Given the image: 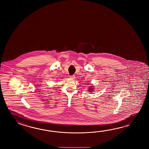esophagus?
Returning a JSON list of instances; mask_svg holds the SVG:
<instances>
[{"label":"esophagus","mask_w":149,"mask_h":149,"mask_svg":"<svg viewBox=\"0 0 149 149\" xmlns=\"http://www.w3.org/2000/svg\"><path fill=\"white\" fill-rule=\"evenodd\" d=\"M70 78H71V79H74V78H75V76H74V75H72V76H70Z\"/></svg>","instance_id":"esophagus-1"}]
</instances>
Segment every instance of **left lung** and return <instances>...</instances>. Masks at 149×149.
<instances>
[{
    "mask_svg": "<svg viewBox=\"0 0 149 149\" xmlns=\"http://www.w3.org/2000/svg\"><path fill=\"white\" fill-rule=\"evenodd\" d=\"M89 89V91H91V92H93V91H91V89H92L90 88V89Z\"/></svg>",
    "mask_w": 149,
    "mask_h": 149,
    "instance_id": "left-lung-1",
    "label": "left lung"
}]
</instances>
